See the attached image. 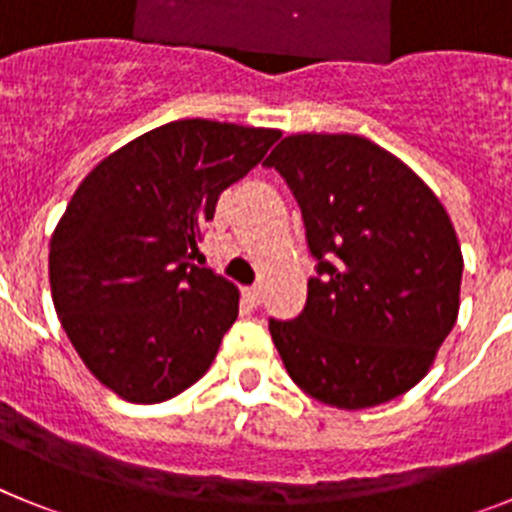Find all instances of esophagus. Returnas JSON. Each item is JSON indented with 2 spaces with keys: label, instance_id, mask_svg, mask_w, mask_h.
<instances>
[{
  "label": "esophagus",
  "instance_id": "34e87169",
  "mask_svg": "<svg viewBox=\"0 0 512 512\" xmlns=\"http://www.w3.org/2000/svg\"><path fill=\"white\" fill-rule=\"evenodd\" d=\"M243 297H246V300L251 302L253 307H259L261 302H264V289H261V287H246V289H243Z\"/></svg>",
  "mask_w": 512,
  "mask_h": 512
}]
</instances>
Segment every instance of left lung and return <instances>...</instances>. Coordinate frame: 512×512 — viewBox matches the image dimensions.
<instances>
[{"mask_svg": "<svg viewBox=\"0 0 512 512\" xmlns=\"http://www.w3.org/2000/svg\"><path fill=\"white\" fill-rule=\"evenodd\" d=\"M264 164L295 194L318 259L305 310L269 320L287 374L330 408L400 397L428 374L459 315L464 259L449 212L361 135H287Z\"/></svg>", "mask_w": 512, "mask_h": 512, "instance_id": "obj_1", "label": "left lung"}]
</instances>
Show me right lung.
I'll return each instance as SVG.
<instances>
[{"label":"right lung","instance_id":"obj_1","mask_svg":"<svg viewBox=\"0 0 512 512\" xmlns=\"http://www.w3.org/2000/svg\"><path fill=\"white\" fill-rule=\"evenodd\" d=\"M274 128L176 120L102 158L51 238L58 320L89 372L135 405L171 400L215 361L238 287L194 266L217 197L279 140Z\"/></svg>","mask_w":512,"mask_h":512}]
</instances>
